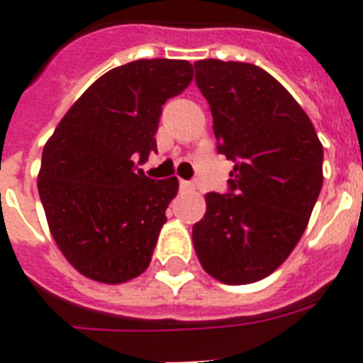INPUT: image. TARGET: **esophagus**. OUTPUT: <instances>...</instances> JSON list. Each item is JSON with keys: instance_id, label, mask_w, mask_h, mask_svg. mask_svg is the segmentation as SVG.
Returning a JSON list of instances; mask_svg holds the SVG:
<instances>
[{"instance_id": "obj_1", "label": "esophagus", "mask_w": 363, "mask_h": 363, "mask_svg": "<svg viewBox=\"0 0 363 363\" xmlns=\"http://www.w3.org/2000/svg\"><path fill=\"white\" fill-rule=\"evenodd\" d=\"M181 188L182 190H194V188H196V184H194L192 181H181Z\"/></svg>"}]
</instances>
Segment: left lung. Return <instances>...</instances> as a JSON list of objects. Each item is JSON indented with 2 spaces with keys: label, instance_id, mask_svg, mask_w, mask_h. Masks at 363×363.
I'll return each instance as SVG.
<instances>
[{
  "label": "left lung",
  "instance_id": "8db88e82",
  "mask_svg": "<svg viewBox=\"0 0 363 363\" xmlns=\"http://www.w3.org/2000/svg\"><path fill=\"white\" fill-rule=\"evenodd\" d=\"M194 67L216 148L235 164L228 192L205 196L194 248L211 277L250 284L271 275L303 235L322 188L324 150L309 116L267 71L222 60Z\"/></svg>",
  "mask_w": 363,
  "mask_h": 363
}]
</instances>
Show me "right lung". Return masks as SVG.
<instances>
[{
    "instance_id": "right-lung-1",
    "label": "right lung",
    "mask_w": 363,
    "mask_h": 363,
    "mask_svg": "<svg viewBox=\"0 0 363 363\" xmlns=\"http://www.w3.org/2000/svg\"><path fill=\"white\" fill-rule=\"evenodd\" d=\"M194 77L186 60H137L99 77L43 148L37 188L67 262L121 284L147 269L179 181L137 169L156 152L162 107Z\"/></svg>"
}]
</instances>
